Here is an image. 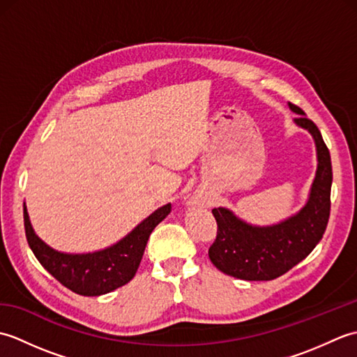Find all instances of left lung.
I'll return each mask as SVG.
<instances>
[{
  "label": "left lung",
  "instance_id": "1",
  "mask_svg": "<svg viewBox=\"0 0 357 357\" xmlns=\"http://www.w3.org/2000/svg\"><path fill=\"white\" fill-rule=\"evenodd\" d=\"M299 115L304 110L290 102ZM294 123L313 135L317 150V172L307 206L298 215L273 227H252L227 208H213L218 233L208 248L218 270L244 280H271L291 270L319 244L330 218L331 158L319 128L312 119L299 116Z\"/></svg>",
  "mask_w": 357,
  "mask_h": 357
}]
</instances>
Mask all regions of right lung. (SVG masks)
<instances>
[{
    "mask_svg": "<svg viewBox=\"0 0 357 357\" xmlns=\"http://www.w3.org/2000/svg\"><path fill=\"white\" fill-rule=\"evenodd\" d=\"M172 206L158 208L118 244L89 255H64L36 236L24 206V229L30 248L43 267L73 293L100 296L132 280L139 267L150 233L170 213Z\"/></svg>",
    "mask_w": 357,
    "mask_h": 357,
    "instance_id": "obj_1",
    "label": "right lung"
}]
</instances>
